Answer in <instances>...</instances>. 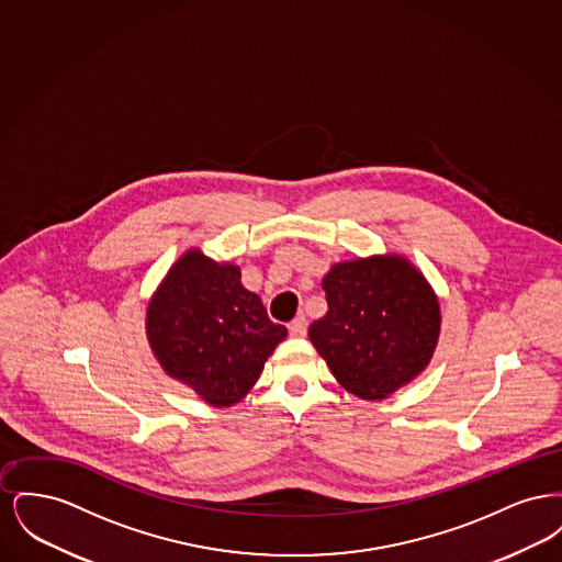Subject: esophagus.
Wrapping results in <instances>:
<instances>
[{"label": "esophagus", "instance_id": "34e87169", "mask_svg": "<svg viewBox=\"0 0 562 562\" xmlns=\"http://www.w3.org/2000/svg\"><path fill=\"white\" fill-rule=\"evenodd\" d=\"M289 333H291L293 337H305V333H307V321H305V316H296L294 321H291V324H289Z\"/></svg>", "mask_w": 562, "mask_h": 562}]
</instances>
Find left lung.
I'll return each mask as SVG.
<instances>
[{
	"mask_svg": "<svg viewBox=\"0 0 562 562\" xmlns=\"http://www.w3.org/2000/svg\"><path fill=\"white\" fill-rule=\"evenodd\" d=\"M328 312L310 341L358 398L381 401L428 367L440 307L424 276L402 257L337 263L324 276Z\"/></svg>",
	"mask_w": 562,
	"mask_h": 562,
	"instance_id": "left-lung-1",
	"label": "left lung"
}]
</instances>
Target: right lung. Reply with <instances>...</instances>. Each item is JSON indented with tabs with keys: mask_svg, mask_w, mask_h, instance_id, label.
Instances as JSON below:
<instances>
[{
	"mask_svg": "<svg viewBox=\"0 0 562 562\" xmlns=\"http://www.w3.org/2000/svg\"><path fill=\"white\" fill-rule=\"evenodd\" d=\"M286 337L259 294L241 286L240 269L189 250L147 307V339L164 371L213 406H229L257 383Z\"/></svg>",
	"mask_w": 562,
	"mask_h": 562,
	"instance_id": "1",
	"label": "right lung"
}]
</instances>
